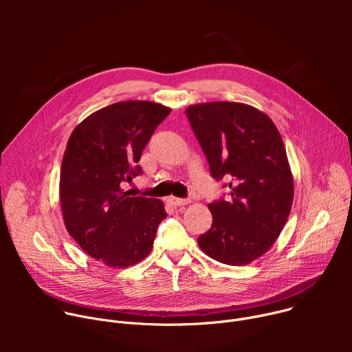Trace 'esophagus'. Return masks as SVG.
Segmentation results:
<instances>
[{"mask_svg": "<svg viewBox=\"0 0 352 352\" xmlns=\"http://www.w3.org/2000/svg\"><path fill=\"white\" fill-rule=\"evenodd\" d=\"M190 202L189 199H181V197H175V196H170L168 197V204L173 206H185Z\"/></svg>", "mask_w": 352, "mask_h": 352, "instance_id": "34e87169", "label": "esophagus"}]
</instances>
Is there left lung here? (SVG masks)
Wrapping results in <instances>:
<instances>
[{
    "label": "left lung",
    "mask_w": 352,
    "mask_h": 352,
    "mask_svg": "<svg viewBox=\"0 0 352 352\" xmlns=\"http://www.w3.org/2000/svg\"><path fill=\"white\" fill-rule=\"evenodd\" d=\"M227 200L209 204L212 227L197 238L212 259L243 266L261 258L283 231L294 200V178L274 122L243 103L212 102L185 110ZM226 186V185H224Z\"/></svg>",
    "instance_id": "obj_1"
}]
</instances>
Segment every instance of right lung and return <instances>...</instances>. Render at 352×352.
<instances>
[{"label":"right lung","mask_w":352,"mask_h":352,"mask_svg":"<svg viewBox=\"0 0 352 352\" xmlns=\"http://www.w3.org/2000/svg\"><path fill=\"white\" fill-rule=\"evenodd\" d=\"M170 113L153 102H120L86 117L68 139L60 174L64 224L89 256L109 267L143 261L167 217L162 200L132 196L122 185L142 173L136 163Z\"/></svg>","instance_id":"obj_1"}]
</instances>
